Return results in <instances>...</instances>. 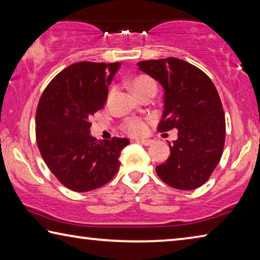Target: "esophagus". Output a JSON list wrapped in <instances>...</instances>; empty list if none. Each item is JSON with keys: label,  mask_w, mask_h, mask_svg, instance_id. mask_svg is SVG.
<instances>
[{"label": "esophagus", "mask_w": 260, "mask_h": 260, "mask_svg": "<svg viewBox=\"0 0 260 260\" xmlns=\"http://www.w3.org/2000/svg\"><path fill=\"white\" fill-rule=\"evenodd\" d=\"M138 142L141 143V144H143V146L149 147V146H151V144L153 143V141L152 140H140V141H138Z\"/></svg>", "instance_id": "34e87169"}]
</instances>
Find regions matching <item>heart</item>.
Listing matches in <instances>:
<instances>
[{
  "label": "heart",
  "mask_w": 260,
  "mask_h": 260,
  "mask_svg": "<svg viewBox=\"0 0 260 260\" xmlns=\"http://www.w3.org/2000/svg\"><path fill=\"white\" fill-rule=\"evenodd\" d=\"M129 86L139 98H142V96L150 93L156 94L157 90L156 82L148 76H138L133 78L129 82ZM121 128L129 135L139 136L146 132V122L139 117L127 118L122 122Z\"/></svg>",
  "instance_id": "b5f03b06"
}]
</instances>
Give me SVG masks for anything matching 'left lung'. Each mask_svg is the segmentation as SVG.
I'll list each match as a JSON object with an SVG mask.
<instances>
[{
	"mask_svg": "<svg viewBox=\"0 0 260 260\" xmlns=\"http://www.w3.org/2000/svg\"><path fill=\"white\" fill-rule=\"evenodd\" d=\"M138 67L164 87L158 131L178 129L171 155L156 167L157 175L180 190L201 187L219 164L225 146V112L217 88L202 70L174 57L142 60Z\"/></svg>",
	"mask_w": 260,
	"mask_h": 260,
	"instance_id": "1",
	"label": "left lung"
}]
</instances>
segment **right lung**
<instances>
[{
  "label": "right lung",
  "mask_w": 260,
  "mask_h": 260,
  "mask_svg": "<svg viewBox=\"0 0 260 260\" xmlns=\"http://www.w3.org/2000/svg\"><path fill=\"white\" fill-rule=\"evenodd\" d=\"M120 63L79 61L49 82L39 101L35 136L43 160L73 191L104 186L119 170L126 138L100 141L89 134L90 117L104 107Z\"/></svg>",
  "instance_id": "obj_1"
}]
</instances>
